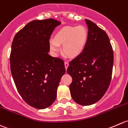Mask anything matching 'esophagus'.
Wrapping results in <instances>:
<instances>
[{"label": "esophagus", "instance_id": "1", "mask_svg": "<svg viewBox=\"0 0 128 128\" xmlns=\"http://www.w3.org/2000/svg\"><path fill=\"white\" fill-rule=\"evenodd\" d=\"M68 66H69V64H68V62H64V67H65L66 70L67 69Z\"/></svg>", "mask_w": 128, "mask_h": 128}]
</instances>
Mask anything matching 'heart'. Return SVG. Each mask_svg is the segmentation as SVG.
<instances>
[{"label": "heart", "mask_w": 128, "mask_h": 128, "mask_svg": "<svg viewBox=\"0 0 128 128\" xmlns=\"http://www.w3.org/2000/svg\"><path fill=\"white\" fill-rule=\"evenodd\" d=\"M88 39V30L84 26H65L57 32L54 39L49 40V46L53 52L57 53L60 50V45H64V54L74 58L83 52Z\"/></svg>", "instance_id": "obj_1"}]
</instances>
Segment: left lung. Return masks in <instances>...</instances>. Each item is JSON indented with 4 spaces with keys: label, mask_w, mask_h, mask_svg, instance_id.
Here are the masks:
<instances>
[{
    "label": "left lung",
    "mask_w": 128,
    "mask_h": 128,
    "mask_svg": "<svg viewBox=\"0 0 128 128\" xmlns=\"http://www.w3.org/2000/svg\"><path fill=\"white\" fill-rule=\"evenodd\" d=\"M88 39L83 52L70 62L67 73L73 100L82 106L96 103L106 92L111 80L113 51L106 33L93 22L85 19Z\"/></svg>",
    "instance_id": "left-lung-1"
}]
</instances>
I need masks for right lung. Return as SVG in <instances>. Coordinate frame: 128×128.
I'll return each mask as SVG.
<instances>
[{
	"label": "right lung",
	"mask_w": 128,
	"mask_h": 128,
	"mask_svg": "<svg viewBox=\"0 0 128 128\" xmlns=\"http://www.w3.org/2000/svg\"><path fill=\"white\" fill-rule=\"evenodd\" d=\"M61 22L53 18L35 20L17 33L12 44L10 64L12 78L24 101L45 109L55 101L64 62L49 55V39Z\"/></svg>",
	"instance_id": "right-lung-1"
}]
</instances>
